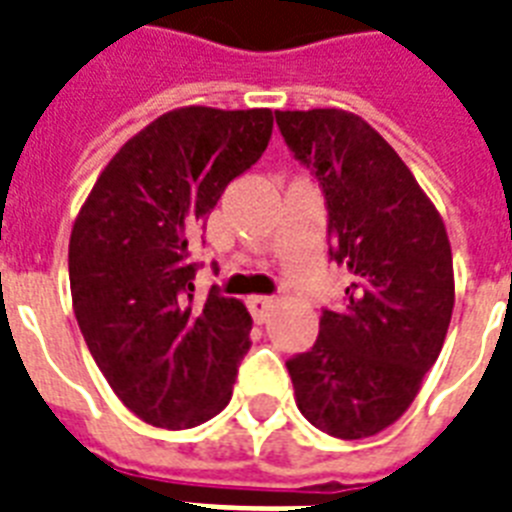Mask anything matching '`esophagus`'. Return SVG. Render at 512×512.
<instances>
[{"mask_svg":"<svg viewBox=\"0 0 512 512\" xmlns=\"http://www.w3.org/2000/svg\"><path fill=\"white\" fill-rule=\"evenodd\" d=\"M248 310H251L256 323H267L272 310H275V299H269V296H251L248 299Z\"/></svg>","mask_w":512,"mask_h":512,"instance_id":"esophagus-1","label":"esophagus"}]
</instances>
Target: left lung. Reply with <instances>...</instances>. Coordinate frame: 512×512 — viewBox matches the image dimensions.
<instances>
[{"label":"left lung","instance_id":"left-lung-1","mask_svg":"<svg viewBox=\"0 0 512 512\" xmlns=\"http://www.w3.org/2000/svg\"><path fill=\"white\" fill-rule=\"evenodd\" d=\"M293 157L318 178L347 304L323 310L318 342L293 355L296 403L323 433L360 441L403 417L441 355L454 310L443 219L398 152L358 114L275 112Z\"/></svg>","mask_w":512,"mask_h":512}]
</instances>
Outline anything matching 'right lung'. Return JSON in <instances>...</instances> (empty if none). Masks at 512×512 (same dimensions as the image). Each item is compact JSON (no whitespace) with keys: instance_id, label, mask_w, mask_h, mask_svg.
Wrapping results in <instances>:
<instances>
[{"instance_id":"1","label":"right lung","mask_w":512,"mask_h":512,"mask_svg":"<svg viewBox=\"0 0 512 512\" xmlns=\"http://www.w3.org/2000/svg\"><path fill=\"white\" fill-rule=\"evenodd\" d=\"M269 136V109H173L114 154L74 221L79 331L117 398L146 425H202L232 398L251 315L219 288L197 304L189 256L205 216L256 165Z\"/></svg>"}]
</instances>
